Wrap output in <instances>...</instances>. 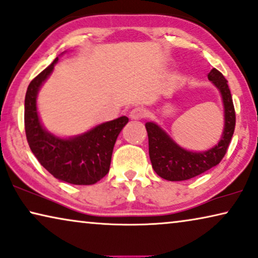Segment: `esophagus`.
Listing matches in <instances>:
<instances>
[{
  "label": "esophagus",
  "instance_id": "1",
  "mask_svg": "<svg viewBox=\"0 0 258 258\" xmlns=\"http://www.w3.org/2000/svg\"><path fill=\"white\" fill-rule=\"evenodd\" d=\"M146 114H147L146 110H144V108L141 107H136L130 112L128 115L132 120H139V119H143L146 117Z\"/></svg>",
  "mask_w": 258,
  "mask_h": 258
}]
</instances>
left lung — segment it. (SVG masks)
I'll list each match as a JSON object with an SVG mask.
<instances>
[{"label":"left lung","instance_id":"obj_1","mask_svg":"<svg viewBox=\"0 0 258 258\" xmlns=\"http://www.w3.org/2000/svg\"><path fill=\"white\" fill-rule=\"evenodd\" d=\"M208 79L221 92L224 107V128L217 145L205 152H191L179 146L160 126L146 122L148 134V152L152 167L162 179L183 181L200 175L206 170L219 165L227 153L234 134L236 115L228 81L216 69H212Z\"/></svg>","mask_w":258,"mask_h":258}]
</instances>
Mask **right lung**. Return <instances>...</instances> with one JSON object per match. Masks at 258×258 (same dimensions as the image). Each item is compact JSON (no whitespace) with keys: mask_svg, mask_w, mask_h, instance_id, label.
Wrapping results in <instances>:
<instances>
[{"mask_svg":"<svg viewBox=\"0 0 258 258\" xmlns=\"http://www.w3.org/2000/svg\"><path fill=\"white\" fill-rule=\"evenodd\" d=\"M57 61L58 58L28 86L24 127L29 147L39 164L56 179L72 184H93L110 170L115 140L128 118L122 115L72 138H59L48 132L39 120L36 99Z\"/></svg>","mask_w":258,"mask_h":258,"instance_id":"obj_1","label":"right lung"}]
</instances>
